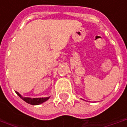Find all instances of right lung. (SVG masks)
<instances>
[{"mask_svg":"<svg viewBox=\"0 0 127 127\" xmlns=\"http://www.w3.org/2000/svg\"><path fill=\"white\" fill-rule=\"evenodd\" d=\"M16 95L20 97L21 99L25 101L26 103H30L31 105H39L40 103H42L46 101L49 99V97H44V98H31V97H23L18 92H16Z\"/></svg>","mask_w":127,"mask_h":127,"instance_id":"obj_1","label":"right lung"}]
</instances>
